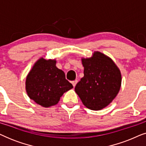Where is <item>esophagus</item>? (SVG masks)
<instances>
[{
    "instance_id": "esophagus-1",
    "label": "esophagus",
    "mask_w": 146,
    "mask_h": 146,
    "mask_svg": "<svg viewBox=\"0 0 146 146\" xmlns=\"http://www.w3.org/2000/svg\"><path fill=\"white\" fill-rule=\"evenodd\" d=\"M77 83H78V80H74V81L72 82V85H73L74 87L76 86V85Z\"/></svg>"
}]
</instances>
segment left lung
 <instances>
[{
  "label": "left lung",
  "instance_id": "1",
  "mask_svg": "<svg viewBox=\"0 0 146 146\" xmlns=\"http://www.w3.org/2000/svg\"><path fill=\"white\" fill-rule=\"evenodd\" d=\"M82 61L84 76L77 83L75 92L86 107L100 110L109 105L119 92L120 71L111 59L99 52Z\"/></svg>",
  "mask_w": 146,
  "mask_h": 146
}]
</instances>
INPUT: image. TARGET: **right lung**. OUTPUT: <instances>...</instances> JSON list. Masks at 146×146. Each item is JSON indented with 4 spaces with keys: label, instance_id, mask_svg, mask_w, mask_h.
<instances>
[{
    "label": "right lung",
    "instance_id": "1",
    "mask_svg": "<svg viewBox=\"0 0 146 146\" xmlns=\"http://www.w3.org/2000/svg\"><path fill=\"white\" fill-rule=\"evenodd\" d=\"M56 60L39 59L27 76L26 90L30 98L43 107L58 104L63 94L73 88Z\"/></svg>",
    "mask_w": 146,
    "mask_h": 146
}]
</instances>
